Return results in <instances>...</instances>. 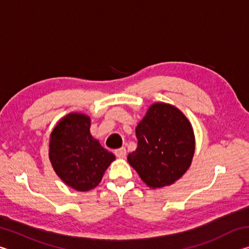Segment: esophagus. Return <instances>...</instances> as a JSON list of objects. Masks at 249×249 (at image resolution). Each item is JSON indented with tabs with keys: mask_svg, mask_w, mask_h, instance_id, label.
I'll return each instance as SVG.
<instances>
[{
	"mask_svg": "<svg viewBox=\"0 0 249 249\" xmlns=\"http://www.w3.org/2000/svg\"><path fill=\"white\" fill-rule=\"evenodd\" d=\"M115 155L117 158L120 159H124L126 157V149L124 148V147H122V148H119L115 150Z\"/></svg>",
	"mask_w": 249,
	"mask_h": 249,
	"instance_id": "obj_1",
	"label": "esophagus"
}]
</instances>
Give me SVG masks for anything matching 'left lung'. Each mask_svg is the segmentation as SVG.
<instances>
[{"label": "left lung", "instance_id": "left-lung-1", "mask_svg": "<svg viewBox=\"0 0 249 249\" xmlns=\"http://www.w3.org/2000/svg\"><path fill=\"white\" fill-rule=\"evenodd\" d=\"M135 132L137 148L127 160L147 187L174 184L190 168L196 137L190 121L179 108L162 102L151 104Z\"/></svg>", "mask_w": 249, "mask_h": 249}]
</instances>
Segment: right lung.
I'll return each instance as SVG.
<instances>
[{"mask_svg": "<svg viewBox=\"0 0 249 249\" xmlns=\"http://www.w3.org/2000/svg\"><path fill=\"white\" fill-rule=\"evenodd\" d=\"M91 119L72 112L57 122L49 138V160L56 175L70 188L94 189L115 156L103 148L90 133Z\"/></svg>", "mask_w": 249, "mask_h": 249, "instance_id": "add662e5", "label": "right lung"}]
</instances>
